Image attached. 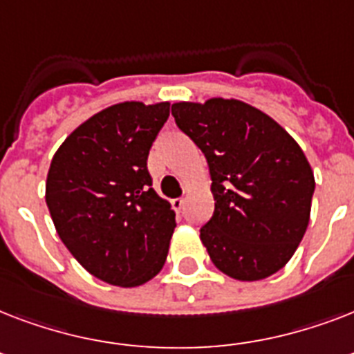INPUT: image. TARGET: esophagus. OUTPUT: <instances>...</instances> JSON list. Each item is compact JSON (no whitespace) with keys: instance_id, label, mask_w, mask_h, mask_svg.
Wrapping results in <instances>:
<instances>
[{"instance_id":"34e87169","label":"esophagus","mask_w":354,"mask_h":354,"mask_svg":"<svg viewBox=\"0 0 354 354\" xmlns=\"http://www.w3.org/2000/svg\"><path fill=\"white\" fill-rule=\"evenodd\" d=\"M171 205H172V209H174V211H182L183 205H185V200L174 198V200H171Z\"/></svg>"}]
</instances>
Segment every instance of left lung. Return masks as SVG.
I'll use <instances>...</instances> for the list:
<instances>
[{
    "instance_id": "left-lung-1",
    "label": "left lung",
    "mask_w": 354,
    "mask_h": 354,
    "mask_svg": "<svg viewBox=\"0 0 354 354\" xmlns=\"http://www.w3.org/2000/svg\"><path fill=\"white\" fill-rule=\"evenodd\" d=\"M182 132L204 152L215 213L200 239L216 268L261 281L296 253L310 221L314 172L296 139L236 99L174 102Z\"/></svg>"
}]
</instances>
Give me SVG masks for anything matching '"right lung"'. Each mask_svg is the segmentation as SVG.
<instances>
[{"mask_svg": "<svg viewBox=\"0 0 354 354\" xmlns=\"http://www.w3.org/2000/svg\"><path fill=\"white\" fill-rule=\"evenodd\" d=\"M169 112L171 102H118L79 124L53 156V224L82 268L110 285H145L165 264L176 222L152 189L147 158Z\"/></svg>", "mask_w": 354, "mask_h": 354, "instance_id": "1", "label": "right lung"}]
</instances>
